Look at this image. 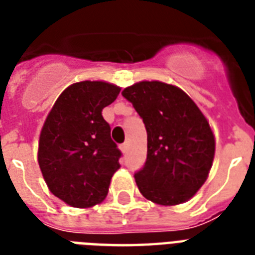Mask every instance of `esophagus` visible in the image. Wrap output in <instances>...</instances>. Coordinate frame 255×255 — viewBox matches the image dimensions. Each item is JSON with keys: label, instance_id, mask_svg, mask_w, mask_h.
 <instances>
[{"label": "esophagus", "instance_id": "obj_1", "mask_svg": "<svg viewBox=\"0 0 255 255\" xmlns=\"http://www.w3.org/2000/svg\"><path fill=\"white\" fill-rule=\"evenodd\" d=\"M120 148H122V151L124 152V153H127L128 152V143H124L120 145Z\"/></svg>", "mask_w": 255, "mask_h": 255}]
</instances>
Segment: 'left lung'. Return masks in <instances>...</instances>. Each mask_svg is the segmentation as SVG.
<instances>
[{"instance_id": "1", "label": "left lung", "mask_w": 255, "mask_h": 255, "mask_svg": "<svg viewBox=\"0 0 255 255\" xmlns=\"http://www.w3.org/2000/svg\"><path fill=\"white\" fill-rule=\"evenodd\" d=\"M122 95L147 129V160L135 172L144 197L160 205L189 200L205 182L214 157V136L185 92L163 82H140Z\"/></svg>"}]
</instances>
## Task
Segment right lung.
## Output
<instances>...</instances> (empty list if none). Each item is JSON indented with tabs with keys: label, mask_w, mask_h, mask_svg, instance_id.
I'll return each instance as SVG.
<instances>
[{
	"label": "right lung",
	"mask_w": 255,
	"mask_h": 255,
	"mask_svg": "<svg viewBox=\"0 0 255 255\" xmlns=\"http://www.w3.org/2000/svg\"><path fill=\"white\" fill-rule=\"evenodd\" d=\"M120 88L106 82H79L62 92L46 119L38 163L54 196L75 208L106 198L122 152L111 139L102 110Z\"/></svg>",
	"instance_id": "obj_1"
}]
</instances>
